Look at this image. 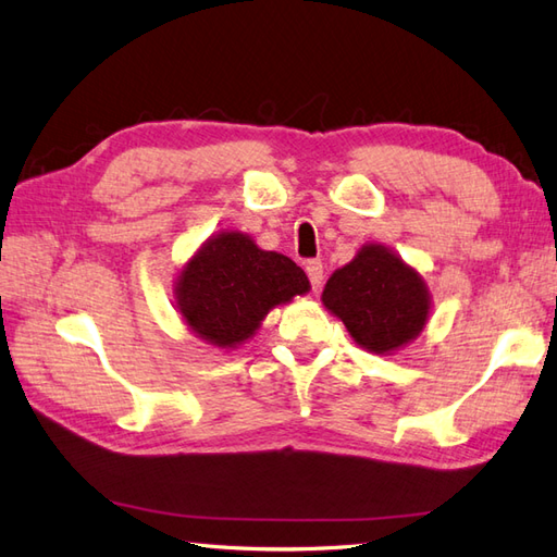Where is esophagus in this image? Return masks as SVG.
Instances as JSON below:
<instances>
[{
  "label": "esophagus",
  "instance_id": "34e87169",
  "mask_svg": "<svg viewBox=\"0 0 557 557\" xmlns=\"http://www.w3.org/2000/svg\"><path fill=\"white\" fill-rule=\"evenodd\" d=\"M305 271H307V276H310L312 288L319 290L321 288V281H324V264H321L319 259H310V262L305 264Z\"/></svg>",
  "mask_w": 557,
  "mask_h": 557
}]
</instances>
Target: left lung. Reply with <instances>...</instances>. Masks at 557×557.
I'll list each match as a JSON object with an SVG mask.
<instances>
[{
  "instance_id": "left-lung-1",
  "label": "left lung",
  "mask_w": 557,
  "mask_h": 557,
  "mask_svg": "<svg viewBox=\"0 0 557 557\" xmlns=\"http://www.w3.org/2000/svg\"><path fill=\"white\" fill-rule=\"evenodd\" d=\"M321 302L343 321L357 345L376 355H391L414 341L431 310L424 278L376 243L364 245L352 262L333 271Z\"/></svg>"
}]
</instances>
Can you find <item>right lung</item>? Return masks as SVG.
Listing matches in <instances>:
<instances>
[{
    "mask_svg": "<svg viewBox=\"0 0 557 557\" xmlns=\"http://www.w3.org/2000/svg\"><path fill=\"white\" fill-rule=\"evenodd\" d=\"M307 290L310 281L290 257L262 250L240 231H221L181 269L176 307L197 338L236 348L269 310Z\"/></svg>",
    "mask_w": 557,
    "mask_h": 557,
    "instance_id": "1",
    "label": "right lung"
}]
</instances>
